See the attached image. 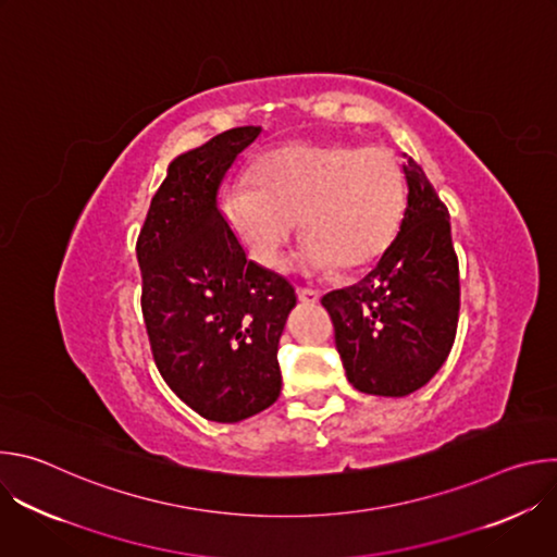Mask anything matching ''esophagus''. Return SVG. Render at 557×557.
<instances>
[{"instance_id": "1", "label": "esophagus", "mask_w": 557, "mask_h": 557, "mask_svg": "<svg viewBox=\"0 0 557 557\" xmlns=\"http://www.w3.org/2000/svg\"><path fill=\"white\" fill-rule=\"evenodd\" d=\"M297 297L304 304H317V301H320L322 293L320 290H312V288H297Z\"/></svg>"}]
</instances>
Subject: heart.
Segmentation results:
<instances>
[{"label": "heart", "mask_w": 557, "mask_h": 557, "mask_svg": "<svg viewBox=\"0 0 557 557\" xmlns=\"http://www.w3.org/2000/svg\"><path fill=\"white\" fill-rule=\"evenodd\" d=\"M404 181L385 149L288 143L260 156L251 183L222 194V218L249 258L275 269L301 224L306 271H359L392 245L404 218Z\"/></svg>", "instance_id": "heart-1"}]
</instances>
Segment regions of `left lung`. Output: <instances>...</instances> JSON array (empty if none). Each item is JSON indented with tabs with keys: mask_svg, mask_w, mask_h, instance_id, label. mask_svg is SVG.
Masks as SVG:
<instances>
[{
	"mask_svg": "<svg viewBox=\"0 0 557 557\" xmlns=\"http://www.w3.org/2000/svg\"><path fill=\"white\" fill-rule=\"evenodd\" d=\"M404 174L408 205L392 245L361 282L322 297L348 381L376 396L423 387L445 363L458 326L447 207L412 158Z\"/></svg>",
	"mask_w": 557,
	"mask_h": 557,
	"instance_id": "8db88e82",
	"label": "left lung"
}]
</instances>
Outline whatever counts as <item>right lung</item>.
I'll return each instance as SVG.
<instances>
[{
    "instance_id": "right-lung-1",
    "label": "right lung",
    "mask_w": 557,
    "mask_h": 557,
    "mask_svg": "<svg viewBox=\"0 0 557 557\" xmlns=\"http://www.w3.org/2000/svg\"><path fill=\"white\" fill-rule=\"evenodd\" d=\"M262 127L226 129L170 163L136 243L143 317L158 372L194 412L245 421L282 389L277 344L295 288L251 262L218 189Z\"/></svg>"
}]
</instances>
